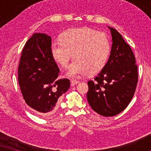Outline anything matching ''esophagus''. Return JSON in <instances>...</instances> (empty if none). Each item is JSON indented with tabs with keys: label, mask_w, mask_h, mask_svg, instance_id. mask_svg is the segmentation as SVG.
<instances>
[{
	"label": "esophagus",
	"mask_w": 151,
	"mask_h": 151,
	"mask_svg": "<svg viewBox=\"0 0 151 151\" xmlns=\"http://www.w3.org/2000/svg\"><path fill=\"white\" fill-rule=\"evenodd\" d=\"M78 83H79V82L77 81V80H71V86H73L74 85H76V84Z\"/></svg>",
	"instance_id": "obj_1"
}]
</instances>
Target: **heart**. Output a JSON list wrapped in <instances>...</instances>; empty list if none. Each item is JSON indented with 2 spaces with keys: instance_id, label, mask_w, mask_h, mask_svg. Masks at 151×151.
Here are the masks:
<instances>
[{
  "instance_id": "heart-1",
  "label": "heart",
  "mask_w": 151,
  "mask_h": 151,
  "mask_svg": "<svg viewBox=\"0 0 151 151\" xmlns=\"http://www.w3.org/2000/svg\"><path fill=\"white\" fill-rule=\"evenodd\" d=\"M111 51V45L104 34L88 27L72 29L65 32L60 40H54L51 45L53 58L63 67H67V76L78 78L85 74H95L105 67Z\"/></svg>"
}]
</instances>
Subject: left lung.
<instances>
[{
    "mask_svg": "<svg viewBox=\"0 0 151 151\" xmlns=\"http://www.w3.org/2000/svg\"><path fill=\"white\" fill-rule=\"evenodd\" d=\"M108 27L113 42L110 56L94 80L88 82L86 98L94 111L102 116L111 117L123 111L131 101L138 73L131 47L116 29Z\"/></svg>",
    "mask_w": 151,
    "mask_h": 151,
    "instance_id": "1",
    "label": "left lung"
}]
</instances>
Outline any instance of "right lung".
I'll use <instances>...</instances> for the list:
<instances>
[{
    "mask_svg": "<svg viewBox=\"0 0 151 151\" xmlns=\"http://www.w3.org/2000/svg\"><path fill=\"white\" fill-rule=\"evenodd\" d=\"M51 38L36 33L22 49L18 83L26 104L41 116L52 115L58 99L67 91L69 79L58 80L60 69L51 53Z\"/></svg>",
    "mask_w": 151,
    "mask_h": 151,
    "instance_id": "1",
    "label": "right lung"
}]
</instances>
